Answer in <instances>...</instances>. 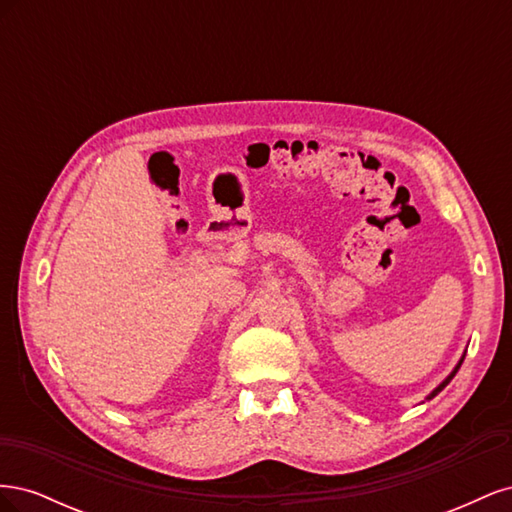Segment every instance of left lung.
<instances>
[{
  "label": "left lung",
  "mask_w": 512,
  "mask_h": 512,
  "mask_svg": "<svg viewBox=\"0 0 512 512\" xmlns=\"http://www.w3.org/2000/svg\"><path fill=\"white\" fill-rule=\"evenodd\" d=\"M463 356H466V354H463ZM463 356H461V359H459V363L455 365V369L451 371V374H448V376H446V380H444L442 384H438V386H436V389H433V391H431V393L427 395V399H431V397H436V395H438V393H440V391L444 389V386H446L448 382H451V380L455 378V374H457V371H459V367H461V363H463Z\"/></svg>",
  "instance_id": "left-lung-1"
}]
</instances>
